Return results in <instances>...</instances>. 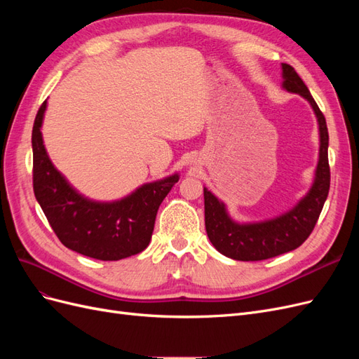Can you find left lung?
<instances>
[{
  "instance_id": "obj_1",
  "label": "left lung",
  "mask_w": 359,
  "mask_h": 359,
  "mask_svg": "<svg viewBox=\"0 0 359 359\" xmlns=\"http://www.w3.org/2000/svg\"><path fill=\"white\" fill-rule=\"evenodd\" d=\"M281 88L306 99L316 115L319 127V158L309 191L273 219L236 222L223 201L203 187L205 227L211 244L226 257L235 260H264L298 248L311 233L330 191L328 127L319 106L292 66L281 64Z\"/></svg>"
}]
</instances>
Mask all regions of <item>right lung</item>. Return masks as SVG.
<instances>
[{"instance_id":"add662e5","label":"right lung","mask_w":359,"mask_h":359,"mask_svg":"<svg viewBox=\"0 0 359 359\" xmlns=\"http://www.w3.org/2000/svg\"><path fill=\"white\" fill-rule=\"evenodd\" d=\"M46 109L48 100L40 106L32 127V186L53 232L73 252L99 260H119L144 252L154 231L158 206L178 182V173L145 182L121 199L86 198L48 154L41 135Z\"/></svg>"}]
</instances>
